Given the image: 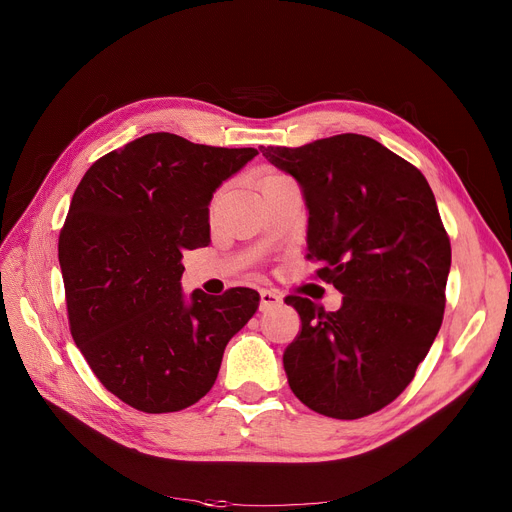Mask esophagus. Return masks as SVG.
<instances>
[{
    "label": "esophagus",
    "instance_id": "1",
    "mask_svg": "<svg viewBox=\"0 0 512 512\" xmlns=\"http://www.w3.org/2000/svg\"><path fill=\"white\" fill-rule=\"evenodd\" d=\"M259 297H261V305H259L261 311H270V309H276V307L282 305V294L278 290L263 288L259 292Z\"/></svg>",
    "mask_w": 512,
    "mask_h": 512
}]
</instances>
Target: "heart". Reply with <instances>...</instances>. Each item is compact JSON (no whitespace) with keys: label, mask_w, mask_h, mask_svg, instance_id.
I'll return each instance as SVG.
<instances>
[{"label":"heart","mask_w":512,"mask_h":512,"mask_svg":"<svg viewBox=\"0 0 512 512\" xmlns=\"http://www.w3.org/2000/svg\"><path fill=\"white\" fill-rule=\"evenodd\" d=\"M267 176H272V174H267Z\"/></svg>","instance_id":"1"}]
</instances>
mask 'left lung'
Wrapping results in <instances>:
<instances>
[{
    "instance_id": "8db88e82",
    "label": "left lung",
    "mask_w": 512,
    "mask_h": 512,
    "mask_svg": "<svg viewBox=\"0 0 512 512\" xmlns=\"http://www.w3.org/2000/svg\"><path fill=\"white\" fill-rule=\"evenodd\" d=\"M259 149L301 184L307 259L344 294L338 311L284 299L301 315L284 351L290 390L319 415H371L411 384L442 326L450 238L436 197L413 164L363 134Z\"/></svg>"
}]
</instances>
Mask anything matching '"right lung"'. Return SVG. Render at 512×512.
Instances as JSON below:
<instances>
[{
  "label": "right lung",
  "instance_id": "add662e5",
  "mask_svg": "<svg viewBox=\"0 0 512 512\" xmlns=\"http://www.w3.org/2000/svg\"><path fill=\"white\" fill-rule=\"evenodd\" d=\"M257 149L151 132L97 159L76 186L58 257L70 332L97 380L143 413L195 405L259 307L251 288L184 299L182 253L209 242V201Z\"/></svg>",
  "mask_w": 512,
  "mask_h": 512
}]
</instances>
